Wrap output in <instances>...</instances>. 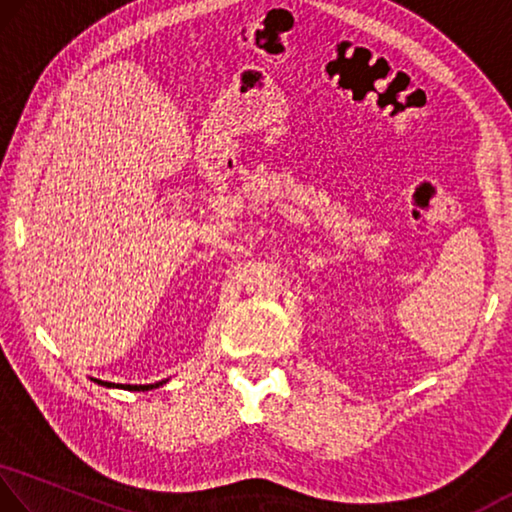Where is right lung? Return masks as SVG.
Returning a JSON list of instances; mask_svg holds the SVG:
<instances>
[{"mask_svg": "<svg viewBox=\"0 0 512 512\" xmlns=\"http://www.w3.org/2000/svg\"><path fill=\"white\" fill-rule=\"evenodd\" d=\"M93 382H98V384H102V387H107V389H128V391H148V389H157L160 387L162 382H157V384H114V382H102V380H93Z\"/></svg>", "mask_w": 512, "mask_h": 512, "instance_id": "add662e5", "label": "right lung"}]
</instances>
